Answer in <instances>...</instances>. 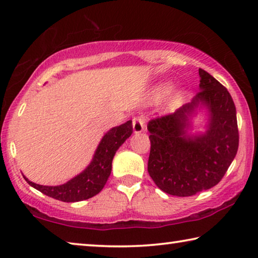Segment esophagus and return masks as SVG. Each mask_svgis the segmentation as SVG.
<instances>
[{
	"label": "esophagus",
	"mask_w": 258,
	"mask_h": 258,
	"mask_svg": "<svg viewBox=\"0 0 258 258\" xmlns=\"http://www.w3.org/2000/svg\"><path fill=\"white\" fill-rule=\"evenodd\" d=\"M145 126H146V119L143 116H138V117H134L133 119V132L135 134H139L143 132V130H145Z\"/></svg>",
	"instance_id": "1"
}]
</instances>
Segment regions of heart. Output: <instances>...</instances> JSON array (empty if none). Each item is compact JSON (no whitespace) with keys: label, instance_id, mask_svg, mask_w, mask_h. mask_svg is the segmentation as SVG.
<instances>
[{"label":"heart","instance_id":"1","mask_svg":"<svg viewBox=\"0 0 258 258\" xmlns=\"http://www.w3.org/2000/svg\"><path fill=\"white\" fill-rule=\"evenodd\" d=\"M169 90H171V86H169L168 84H161V85H159L156 89V97H158V98L164 97V95H166V94L169 92ZM183 98H184V94H183V92H181V91H177V92L174 93L172 95V98L169 99V104H171V106L175 107V106H177V104L182 101Z\"/></svg>","mask_w":258,"mask_h":258}]
</instances>
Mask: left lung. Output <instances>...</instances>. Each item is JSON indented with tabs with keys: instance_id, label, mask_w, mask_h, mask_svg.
Wrapping results in <instances>:
<instances>
[{
	"instance_id": "8db88e82",
	"label": "left lung",
	"mask_w": 258,
	"mask_h": 258,
	"mask_svg": "<svg viewBox=\"0 0 258 258\" xmlns=\"http://www.w3.org/2000/svg\"><path fill=\"white\" fill-rule=\"evenodd\" d=\"M200 92L177 110L148 124L151 142L148 172L160 190L189 197L211 189L222 180L238 151L237 111L229 91L199 68ZM206 107L204 134L191 135L190 119Z\"/></svg>"
}]
</instances>
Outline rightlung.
I'll return each mask as SVG.
<instances>
[{"label": "right lung", "mask_w": 258, "mask_h": 258, "mask_svg": "<svg viewBox=\"0 0 258 258\" xmlns=\"http://www.w3.org/2000/svg\"><path fill=\"white\" fill-rule=\"evenodd\" d=\"M133 132L132 120L112 127L103 135L90 165L67 183L61 185H41L24 178L29 185L51 198L64 203H76L92 198L103 189L111 173V163L116 151Z\"/></svg>", "instance_id": "add662e5"}]
</instances>
